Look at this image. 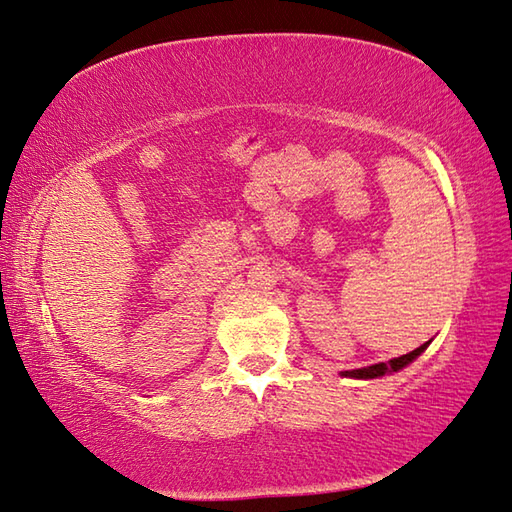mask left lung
Masks as SVG:
<instances>
[{"mask_svg":"<svg viewBox=\"0 0 512 512\" xmlns=\"http://www.w3.org/2000/svg\"><path fill=\"white\" fill-rule=\"evenodd\" d=\"M429 343H424L416 350L409 352V354H402L398 358H391L389 363H376V365H369V367H361V369H352V372H343V376H350V378H378V376H385L389 372H398V369L407 367L413 358H418L424 350H427Z\"/></svg>","mask_w":512,"mask_h":512,"instance_id":"8db88e82","label":"left lung"}]
</instances>
